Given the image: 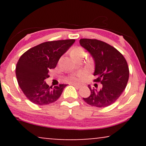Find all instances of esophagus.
Segmentation results:
<instances>
[{
    "mask_svg": "<svg viewBox=\"0 0 146 146\" xmlns=\"http://www.w3.org/2000/svg\"><path fill=\"white\" fill-rule=\"evenodd\" d=\"M70 84L72 85V86H75V87H76V88H80L81 87L80 85L77 84H75V83H70Z\"/></svg>",
    "mask_w": 146,
    "mask_h": 146,
    "instance_id": "obj_1",
    "label": "esophagus"
}]
</instances>
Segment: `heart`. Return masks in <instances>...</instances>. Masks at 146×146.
Returning <instances> with one entry per match:
<instances>
[{"label":"heart","mask_w":146,"mask_h":146,"mask_svg":"<svg viewBox=\"0 0 146 146\" xmlns=\"http://www.w3.org/2000/svg\"><path fill=\"white\" fill-rule=\"evenodd\" d=\"M84 49L82 47L80 46L74 47L70 51V55L74 59L78 57L84 56ZM84 72H78L77 74H76L72 76L70 78V80L72 82L80 81L82 79V78Z\"/></svg>","instance_id":"b5f03b06"}]
</instances>
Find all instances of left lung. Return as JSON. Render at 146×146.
Returning <instances> with one entry per match:
<instances>
[{
  "instance_id": "left-lung-1",
  "label": "left lung",
  "mask_w": 146,
  "mask_h": 146,
  "mask_svg": "<svg viewBox=\"0 0 146 146\" xmlns=\"http://www.w3.org/2000/svg\"><path fill=\"white\" fill-rule=\"evenodd\" d=\"M80 44L90 54L95 62L94 76L96 82L102 84L101 88H91L89 97L83 98L88 104L105 108L115 102L126 87L129 68L123 56L114 47L96 39L82 38ZM98 86V85H97Z\"/></svg>"
}]
</instances>
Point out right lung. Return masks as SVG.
<instances>
[{
	"instance_id": "1",
	"label": "right lung",
	"mask_w": 146,
	"mask_h": 146,
	"mask_svg": "<svg viewBox=\"0 0 146 146\" xmlns=\"http://www.w3.org/2000/svg\"><path fill=\"white\" fill-rule=\"evenodd\" d=\"M74 39L48 41L25 52L16 66L18 83L28 99L36 105L54 102L67 84L49 86L44 80L50 69L56 66L60 58L74 43Z\"/></svg>"
}]
</instances>
